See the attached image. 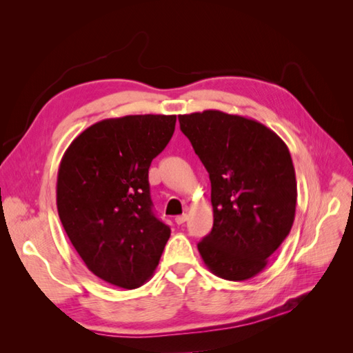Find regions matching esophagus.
<instances>
[{
    "mask_svg": "<svg viewBox=\"0 0 353 353\" xmlns=\"http://www.w3.org/2000/svg\"><path fill=\"white\" fill-rule=\"evenodd\" d=\"M187 219H188V216L184 213V215H178V216L175 218V222L178 223V225H183V223H184Z\"/></svg>",
    "mask_w": 353,
    "mask_h": 353,
    "instance_id": "1",
    "label": "esophagus"
}]
</instances>
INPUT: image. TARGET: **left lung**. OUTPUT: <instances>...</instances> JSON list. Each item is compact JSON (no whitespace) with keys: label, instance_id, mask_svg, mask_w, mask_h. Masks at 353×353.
I'll return each instance as SVG.
<instances>
[{"label":"left lung","instance_id":"obj_1","mask_svg":"<svg viewBox=\"0 0 353 353\" xmlns=\"http://www.w3.org/2000/svg\"><path fill=\"white\" fill-rule=\"evenodd\" d=\"M210 179L213 227L197 249L228 281L258 275L292 230L297 185L285 143L258 121L219 110L178 116Z\"/></svg>","mask_w":353,"mask_h":353}]
</instances>
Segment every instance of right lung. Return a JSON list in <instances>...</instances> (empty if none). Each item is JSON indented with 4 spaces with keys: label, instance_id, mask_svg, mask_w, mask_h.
I'll list each match as a JSON object with an SVG mask.
<instances>
[{
    "label": "right lung",
    "instance_id": "obj_1",
    "mask_svg": "<svg viewBox=\"0 0 353 353\" xmlns=\"http://www.w3.org/2000/svg\"><path fill=\"white\" fill-rule=\"evenodd\" d=\"M175 114L104 119L61 157L57 210L87 268L105 283L137 288L153 275L170 228L153 212L152 160L175 131Z\"/></svg>",
    "mask_w": 353,
    "mask_h": 353
}]
</instances>
